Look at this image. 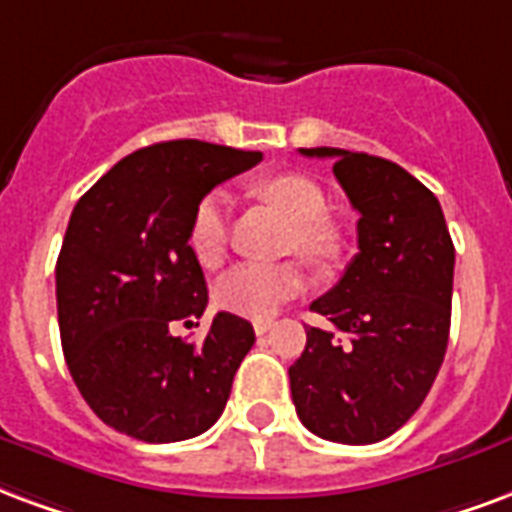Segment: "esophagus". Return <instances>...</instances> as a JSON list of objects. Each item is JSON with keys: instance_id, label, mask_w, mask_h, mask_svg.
Masks as SVG:
<instances>
[{"instance_id": "esophagus-1", "label": "esophagus", "mask_w": 512, "mask_h": 512, "mask_svg": "<svg viewBox=\"0 0 512 512\" xmlns=\"http://www.w3.org/2000/svg\"><path fill=\"white\" fill-rule=\"evenodd\" d=\"M255 333L257 336H266L268 331H271V328H274V320H255Z\"/></svg>"}]
</instances>
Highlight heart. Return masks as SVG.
Segmentation results:
<instances>
[{
    "label": "heart",
    "instance_id": "1",
    "mask_svg": "<svg viewBox=\"0 0 512 512\" xmlns=\"http://www.w3.org/2000/svg\"><path fill=\"white\" fill-rule=\"evenodd\" d=\"M255 198L279 208L293 230L287 236V252H298L312 266L328 268L342 255L344 238L331 219H325V195L312 179L298 173H279L260 179L252 187ZM227 200L225 192H208L192 211L187 230L189 252L203 268H217L227 252ZM306 287L304 268L287 260L274 266L246 263L233 268L217 285V304L238 317L266 320L276 309Z\"/></svg>",
    "mask_w": 512,
    "mask_h": 512
}]
</instances>
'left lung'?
Returning a JSON list of instances; mask_svg holds the SVG:
<instances>
[{
  "label": "left lung",
  "mask_w": 512,
  "mask_h": 512,
  "mask_svg": "<svg viewBox=\"0 0 512 512\" xmlns=\"http://www.w3.org/2000/svg\"><path fill=\"white\" fill-rule=\"evenodd\" d=\"M331 157L358 219V255L312 301L331 328H309L290 366L298 418L317 437L372 445L415 415L448 350L456 249L434 192L396 162L363 151Z\"/></svg>",
  "instance_id": "obj_1"
}]
</instances>
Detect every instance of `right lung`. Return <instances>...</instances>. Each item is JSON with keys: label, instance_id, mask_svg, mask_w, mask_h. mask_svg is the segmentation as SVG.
Masks as SVG:
<instances>
[{"label": "right lung", "instance_id": "add662e5", "mask_svg": "<svg viewBox=\"0 0 512 512\" xmlns=\"http://www.w3.org/2000/svg\"><path fill=\"white\" fill-rule=\"evenodd\" d=\"M260 151L168 140L116 162L73 208L56 260L67 369L94 415L140 442H181L222 415L255 344L244 317L219 312L200 344L170 333L206 312L189 252L192 211Z\"/></svg>", "mask_w": 512, "mask_h": 512}]
</instances>
